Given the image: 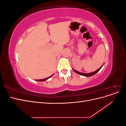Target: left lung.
Wrapping results in <instances>:
<instances>
[{
	"mask_svg": "<svg viewBox=\"0 0 126 126\" xmlns=\"http://www.w3.org/2000/svg\"><path fill=\"white\" fill-rule=\"evenodd\" d=\"M103 65H104V64H103ZM103 65H102L101 67H100L98 69L96 70V71H94V72H90V73H87V74L82 73V72H79V71H77V70H75V69H73V70H74L75 72H76V73L79 74V75H81V76H85V77H91V76H93V75H95L96 74H97V72L100 70V69L102 68V67L103 66Z\"/></svg>",
	"mask_w": 126,
	"mask_h": 126,
	"instance_id": "left-lung-1",
	"label": "left lung"
}]
</instances>
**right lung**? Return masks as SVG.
Wrapping results in <instances>:
<instances>
[{
    "instance_id": "right-lung-1",
    "label": "right lung",
    "mask_w": 126,
    "mask_h": 126,
    "mask_svg": "<svg viewBox=\"0 0 126 126\" xmlns=\"http://www.w3.org/2000/svg\"><path fill=\"white\" fill-rule=\"evenodd\" d=\"M54 75V74H53ZM53 75H51V76H50V77H48V78H45V79H39V80H35L36 81H46V80H47V79H48L49 78H50V77H51L52 76H53Z\"/></svg>"
}]
</instances>
